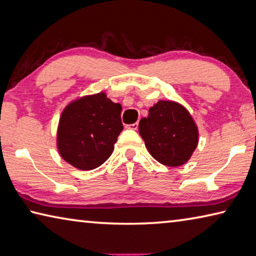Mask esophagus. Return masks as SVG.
I'll list each match as a JSON object with an SVG mask.
<instances>
[{
	"label": "esophagus",
	"mask_w": 256,
	"mask_h": 256,
	"mask_svg": "<svg viewBox=\"0 0 256 256\" xmlns=\"http://www.w3.org/2000/svg\"><path fill=\"white\" fill-rule=\"evenodd\" d=\"M128 128H129V129H132V130H137V129H138V122L128 124Z\"/></svg>",
	"instance_id": "esophagus-1"
}]
</instances>
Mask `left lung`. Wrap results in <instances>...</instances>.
<instances>
[{
    "instance_id": "obj_1",
    "label": "left lung",
    "mask_w": 256,
    "mask_h": 256,
    "mask_svg": "<svg viewBox=\"0 0 256 256\" xmlns=\"http://www.w3.org/2000/svg\"><path fill=\"white\" fill-rule=\"evenodd\" d=\"M140 135L150 155L166 166L186 163L198 145V128L184 106L158 101L140 121Z\"/></svg>"
}]
</instances>
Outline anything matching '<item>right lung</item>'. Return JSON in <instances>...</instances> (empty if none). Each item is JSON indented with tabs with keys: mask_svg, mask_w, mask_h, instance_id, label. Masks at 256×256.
<instances>
[{
	"mask_svg": "<svg viewBox=\"0 0 256 256\" xmlns=\"http://www.w3.org/2000/svg\"><path fill=\"white\" fill-rule=\"evenodd\" d=\"M120 114L119 103L102 92L72 102L58 124L57 146L62 158L84 171L100 166L110 158L124 129Z\"/></svg>",
	"mask_w": 256,
	"mask_h": 256,
	"instance_id": "add662e5",
	"label": "right lung"
}]
</instances>
